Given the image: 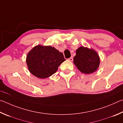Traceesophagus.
I'll return each instance as SVG.
<instances>
[{"label": "esophagus", "instance_id": "1", "mask_svg": "<svg viewBox=\"0 0 123 123\" xmlns=\"http://www.w3.org/2000/svg\"><path fill=\"white\" fill-rule=\"evenodd\" d=\"M68 60L70 62H72L73 60H74V58H73V57H71L70 58H68Z\"/></svg>", "mask_w": 123, "mask_h": 123}]
</instances>
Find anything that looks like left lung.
Returning <instances> with one entry per match:
<instances>
[{"label": "left lung", "instance_id": "left-lung-1", "mask_svg": "<svg viewBox=\"0 0 123 123\" xmlns=\"http://www.w3.org/2000/svg\"><path fill=\"white\" fill-rule=\"evenodd\" d=\"M74 63L81 72L90 74L98 68L100 58L94 49L80 46L76 50V55L74 58Z\"/></svg>", "mask_w": 123, "mask_h": 123}]
</instances>
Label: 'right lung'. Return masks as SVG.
Here are the masks:
<instances>
[{
    "instance_id": "right-lung-1",
    "label": "right lung",
    "mask_w": 123,
    "mask_h": 123,
    "mask_svg": "<svg viewBox=\"0 0 123 123\" xmlns=\"http://www.w3.org/2000/svg\"><path fill=\"white\" fill-rule=\"evenodd\" d=\"M65 60L63 53L54 47L41 45L34 46L26 56V64L30 72L40 79L51 76Z\"/></svg>"
}]
</instances>
